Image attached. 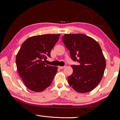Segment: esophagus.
<instances>
[{
    "mask_svg": "<svg viewBox=\"0 0 120 120\" xmlns=\"http://www.w3.org/2000/svg\"><path fill=\"white\" fill-rule=\"evenodd\" d=\"M65 67V66H59V68L60 69H63Z\"/></svg>",
    "mask_w": 120,
    "mask_h": 120,
    "instance_id": "34e87169",
    "label": "esophagus"
}]
</instances>
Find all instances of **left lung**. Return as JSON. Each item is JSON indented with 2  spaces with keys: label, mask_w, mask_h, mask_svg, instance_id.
Masks as SVG:
<instances>
[{
  "label": "left lung",
  "mask_w": 120,
  "mask_h": 120,
  "mask_svg": "<svg viewBox=\"0 0 120 120\" xmlns=\"http://www.w3.org/2000/svg\"><path fill=\"white\" fill-rule=\"evenodd\" d=\"M72 60L79 63L72 65V74L68 78L70 86L80 93L93 90L104 75L106 61L98 42L82 34H65L62 38Z\"/></svg>",
  "instance_id": "8db88e82"
}]
</instances>
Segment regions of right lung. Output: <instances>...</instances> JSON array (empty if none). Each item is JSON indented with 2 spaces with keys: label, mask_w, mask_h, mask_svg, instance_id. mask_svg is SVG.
<instances>
[{
  "label": "right lung",
  "mask_w": 120,
  "mask_h": 120,
  "mask_svg": "<svg viewBox=\"0 0 120 120\" xmlns=\"http://www.w3.org/2000/svg\"><path fill=\"white\" fill-rule=\"evenodd\" d=\"M60 34L35 35L24 41L16 56L18 72L24 84L35 92L43 91L51 84L57 72V67L46 64L50 53Z\"/></svg>",
  "instance_id": "add662e5"
}]
</instances>
